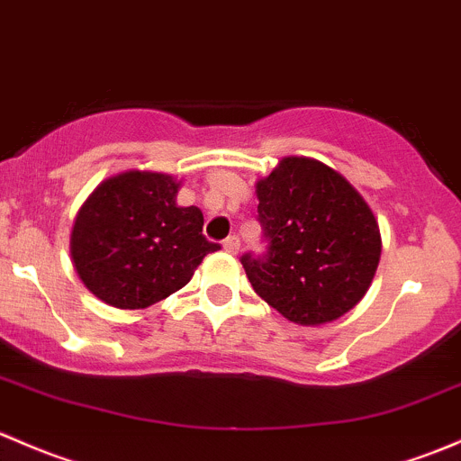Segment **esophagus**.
<instances>
[{
	"mask_svg": "<svg viewBox=\"0 0 461 461\" xmlns=\"http://www.w3.org/2000/svg\"><path fill=\"white\" fill-rule=\"evenodd\" d=\"M222 249H225L227 254H239V249H240L239 236H227V239L222 240Z\"/></svg>",
	"mask_w": 461,
	"mask_h": 461,
	"instance_id": "34e87169",
	"label": "esophagus"
}]
</instances>
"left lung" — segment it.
<instances>
[{
  "instance_id": "left-lung-1",
  "label": "left lung",
  "mask_w": 461,
  "mask_h": 461,
  "mask_svg": "<svg viewBox=\"0 0 461 461\" xmlns=\"http://www.w3.org/2000/svg\"><path fill=\"white\" fill-rule=\"evenodd\" d=\"M265 256L240 258L254 292L283 318L318 327L369 292L382 254L369 203L333 167L285 157L256 183Z\"/></svg>"
}]
</instances>
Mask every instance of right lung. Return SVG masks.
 <instances>
[{"label": "right lung", "mask_w": 461, "mask_h": 461, "mask_svg": "<svg viewBox=\"0 0 461 461\" xmlns=\"http://www.w3.org/2000/svg\"><path fill=\"white\" fill-rule=\"evenodd\" d=\"M172 174L128 169L86 198L70 231V258L90 294L116 309H145L192 280L218 249L203 212L176 203Z\"/></svg>", "instance_id": "right-lung-1"}]
</instances>
